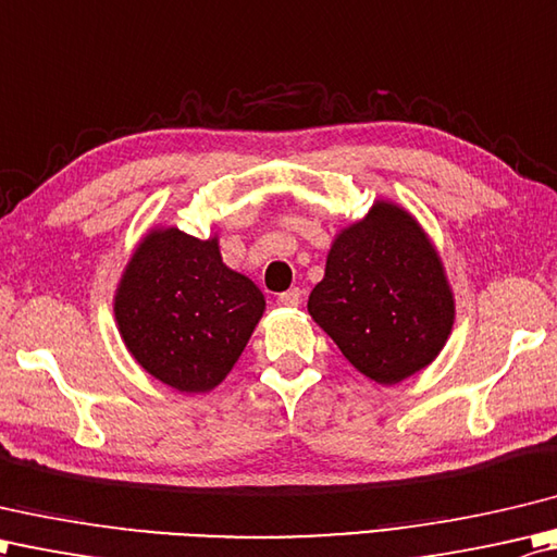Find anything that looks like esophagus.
Wrapping results in <instances>:
<instances>
[{
  "mask_svg": "<svg viewBox=\"0 0 557 557\" xmlns=\"http://www.w3.org/2000/svg\"><path fill=\"white\" fill-rule=\"evenodd\" d=\"M300 298H302V290L300 288H290L286 293L278 295V305H283V308H295V305H300Z\"/></svg>",
  "mask_w": 557,
  "mask_h": 557,
  "instance_id": "obj_1",
  "label": "esophagus"
}]
</instances>
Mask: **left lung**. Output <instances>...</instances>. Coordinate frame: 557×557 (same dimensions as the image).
<instances>
[{
  "mask_svg": "<svg viewBox=\"0 0 557 557\" xmlns=\"http://www.w3.org/2000/svg\"><path fill=\"white\" fill-rule=\"evenodd\" d=\"M308 312L358 372L396 384L440 356L454 295L421 223L399 203L374 201L334 237Z\"/></svg>",
  "mask_w": 557,
  "mask_h": 557,
  "instance_id": "obj_1",
  "label": "left lung"
}]
</instances>
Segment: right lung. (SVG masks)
<instances>
[{
  "label": "right lung",
  "mask_w": 557,
  "mask_h": 557,
  "mask_svg": "<svg viewBox=\"0 0 557 557\" xmlns=\"http://www.w3.org/2000/svg\"><path fill=\"white\" fill-rule=\"evenodd\" d=\"M264 295L221 259L219 237L153 228L136 245L115 293L132 358L168 387L211 392L245 350Z\"/></svg>",
  "instance_id": "1"
}]
</instances>
